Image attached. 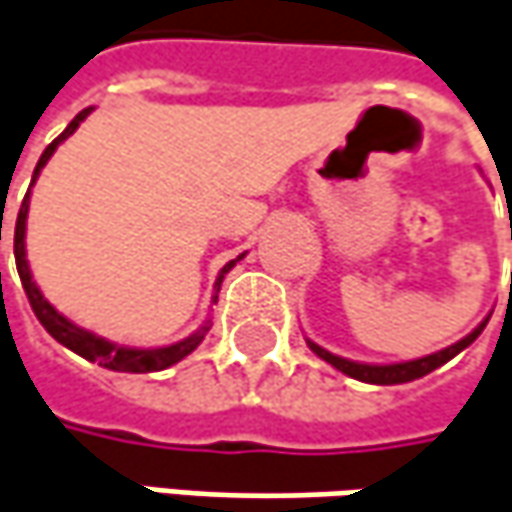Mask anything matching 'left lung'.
Instances as JSON below:
<instances>
[{
    "label": "left lung",
    "mask_w": 512,
    "mask_h": 512,
    "mask_svg": "<svg viewBox=\"0 0 512 512\" xmlns=\"http://www.w3.org/2000/svg\"><path fill=\"white\" fill-rule=\"evenodd\" d=\"M484 325L487 320L481 322L478 328H475L473 334H467L464 340H458L455 345H449L444 351H435V354H426L421 360H406V363H389V366H369V363H354V360H345V357H337V354H331V351H325L317 343H308L311 345V351L322 357L325 363H331L334 369H340L348 377H354V380H363V383H377V386H395V383H409V380H418L423 374H429V371H435L438 366H444L449 363L455 354H461L464 348L470 343H475V337L484 331Z\"/></svg>",
    "instance_id": "1"
}]
</instances>
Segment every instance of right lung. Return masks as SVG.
Instances as JSON below:
<instances>
[{"label":"right lung","instance_id":"1","mask_svg":"<svg viewBox=\"0 0 512 512\" xmlns=\"http://www.w3.org/2000/svg\"><path fill=\"white\" fill-rule=\"evenodd\" d=\"M89 112L91 109H83L80 115L74 117V120L65 126V132L57 138V141L45 146V152H42V158H39L37 169H34V181H37L39 169L45 167V164H48V158L54 155V149H57L68 135H74V129L89 117ZM34 181H31V184H34ZM28 198H31V190H28V195L22 198V207H19V216H16V227H13V256H16V270H19L22 288H25V294H28V302H31V308H34L37 320L42 322V328H45L57 343H63L65 348H71L74 354L86 357V360H91V363H100V366H106V369H112V371H132V374L169 369V366H175L178 360H184L190 351L198 348V343L204 340V334L210 331V322H204L195 334H190L187 340H181V343H175V345H164V348H123V345L109 343V340H103V337L91 334V331H86V328H77L74 322L65 320L63 314H60V311H57L45 296L39 294L37 282H34L31 268H28V259H25ZM0 239H2V216H0ZM239 259H242V256H239ZM239 259H233V262H227V265L221 268V273H218V279H216V291L221 288L224 273L233 268ZM213 299H216V296H213Z\"/></svg>","mask_w":512,"mask_h":512}]
</instances>
